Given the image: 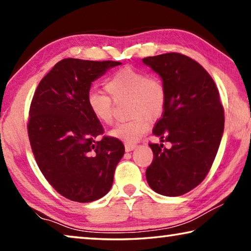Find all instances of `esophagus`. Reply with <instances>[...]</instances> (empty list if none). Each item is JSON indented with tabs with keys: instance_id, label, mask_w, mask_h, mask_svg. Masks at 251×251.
I'll list each match as a JSON object with an SVG mask.
<instances>
[{
	"instance_id": "esophagus-1",
	"label": "esophagus",
	"mask_w": 251,
	"mask_h": 251,
	"mask_svg": "<svg viewBox=\"0 0 251 251\" xmlns=\"http://www.w3.org/2000/svg\"><path fill=\"white\" fill-rule=\"evenodd\" d=\"M136 147H137V146L134 145V144H125V151H134Z\"/></svg>"
}]
</instances>
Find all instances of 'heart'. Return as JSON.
Instances as JSON below:
<instances>
[{
  "instance_id": "heart-1",
  "label": "heart",
  "mask_w": 251,
  "mask_h": 251,
  "mask_svg": "<svg viewBox=\"0 0 251 251\" xmlns=\"http://www.w3.org/2000/svg\"><path fill=\"white\" fill-rule=\"evenodd\" d=\"M107 95L91 90L87 93L86 104L93 116L100 124L113 123V103L128 100V116L130 121L120 123L109 131L110 137L126 144H134L150 129L148 120L159 117L166 104V91L163 82L145 72L131 67L117 71L105 82Z\"/></svg>"
}]
</instances>
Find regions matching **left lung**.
<instances>
[{
    "label": "left lung",
    "mask_w": 251,
    "mask_h": 251,
    "mask_svg": "<svg viewBox=\"0 0 251 251\" xmlns=\"http://www.w3.org/2000/svg\"><path fill=\"white\" fill-rule=\"evenodd\" d=\"M158 74L166 91L163 116L152 134L160 144H150L154 159L146 169L151 188L163 196L190 192L205 179L222 142L224 108L214 79L188 56L167 53L143 58ZM168 141L171 147H163Z\"/></svg>",
    "instance_id": "1"
}]
</instances>
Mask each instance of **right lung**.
I'll return each instance as SVG.
<instances>
[{"instance_id": "right-lung-1", "label": "right lung", "mask_w": 251, "mask_h": 251, "mask_svg": "<svg viewBox=\"0 0 251 251\" xmlns=\"http://www.w3.org/2000/svg\"><path fill=\"white\" fill-rule=\"evenodd\" d=\"M120 62L65 58L41 80L33 96L28 137L42 174L58 194L77 202H91L107 194L125 147L103 137L86 96L92 83Z\"/></svg>"}]
</instances>
